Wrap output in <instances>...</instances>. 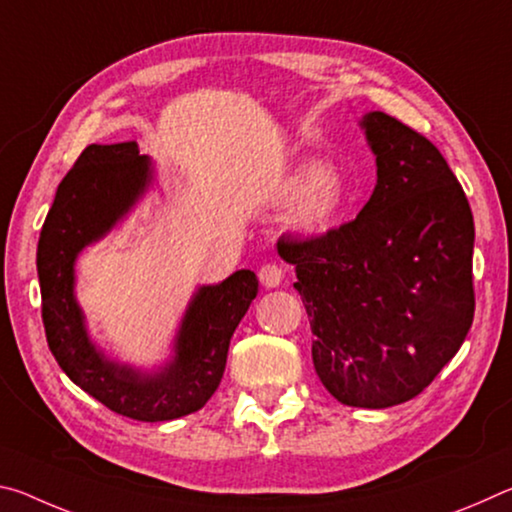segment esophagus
<instances>
[{
	"label": "esophagus",
	"instance_id": "obj_1",
	"mask_svg": "<svg viewBox=\"0 0 512 512\" xmlns=\"http://www.w3.org/2000/svg\"><path fill=\"white\" fill-rule=\"evenodd\" d=\"M282 277H284V273H282V268L277 266V264H264L262 268H259V282H262L266 289L280 287Z\"/></svg>",
	"mask_w": 512,
	"mask_h": 512
}]
</instances>
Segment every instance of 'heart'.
I'll return each mask as SVG.
<instances>
[{"label": "heart", "instance_id": "heart-1", "mask_svg": "<svg viewBox=\"0 0 512 512\" xmlns=\"http://www.w3.org/2000/svg\"><path fill=\"white\" fill-rule=\"evenodd\" d=\"M289 196L296 198L289 214L291 230L302 239H320L343 221L350 207L345 180L334 169L307 162L289 180Z\"/></svg>", "mask_w": 512, "mask_h": 512}]
</instances>
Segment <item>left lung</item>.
I'll use <instances>...</instances> for the list:
<instances>
[{"label": "left lung", "instance_id": "obj_1", "mask_svg": "<svg viewBox=\"0 0 512 512\" xmlns=\"http://www.w3.org/2000/svg\"><path fill=\"white\" fill-rule=\"evenodd\" d=\"M359 126L377 162L370 201L277 253L296 266L323 386L341 404L388 409L420 395L470 332L474 219L427 137L379 110Z\"/></svg>", "mask_w": 512, "mask_h": 512}]
</instances>
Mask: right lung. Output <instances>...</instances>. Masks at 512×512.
<instances>
[{
  "label": "right lung",
  "mask_w": 512,
  "mask_h": 512,
  "mask_svg": "<svg viewBox=\"0 0 512 512\" xmlns=\"http://www.w3.org/2000/svg\"><path fill=\"white\" fill-rule=\"evenodd\" d=\"M153 162L135 142L90 144L63 183L38 241L42 323L65 375L110 411L164 422L203 409L221 384L230 339L257 296V275L235 271L203 284L189 300L167 363L142 370L110 359L90 339L76 300V259L97 244L146 194Z\"/></svg>",
  "instance_id": "obj_1"
}]
</instances>
